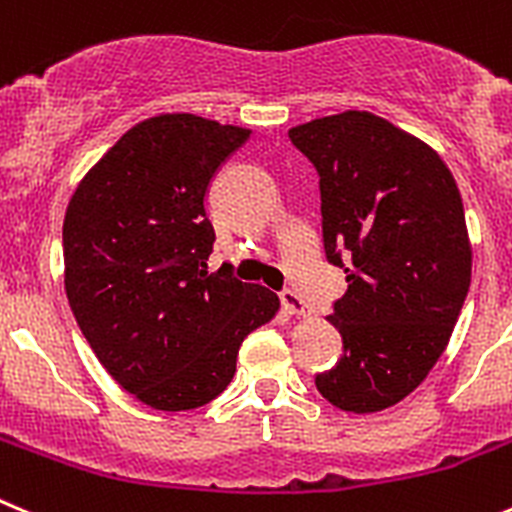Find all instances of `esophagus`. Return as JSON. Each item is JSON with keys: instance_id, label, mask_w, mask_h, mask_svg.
Masks as SVG:
<instances>
[{"instance_id": "esophagus-1", "label": "esophagus", "mask_w": 512, "mask_h": 512, "mask_svg": "<svg viewBox=\"0 0 512 512\" xmlns=\"http://www.w3.org/2000/svg\"><path fill=\"white\" fill-rule=\"evenodd\" d=\"M279 299H281V306H284V309L289 311V314H299V316L309 314V306H306V301L301 299L299 291L284 289L279 294Z\"/></svg>"}]
</instances>
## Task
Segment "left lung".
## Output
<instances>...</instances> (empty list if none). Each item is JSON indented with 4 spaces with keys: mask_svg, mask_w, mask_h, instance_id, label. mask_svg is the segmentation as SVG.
I'll return each mask as SVG.
<instances>
[{
    "mask_svg": "<svg viewBox=\"0 0 512 512\" xmlns=\"http://www.w3.org/2000/svg\"><path fill=\"white\" fill-rule=\"evenodd\" d=\"M319 173L324 256L347 274L332 304L342 357L314 377L347 412L397 405L445 352L470 289L460 191L440 155L372 113L289 130Z\"/></svg>",
    "mask_w": 512,
    "mask_h": 512,
    "instance_id": "left-lung-1",
    "label": "left lung"
}]
</instances>
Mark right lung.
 <instances>
[{
  "mask_svg": "<svg viewBox=\"0 0 512 512\" xmlns=\"http://www.w3.org/2000/svg\"><path fill=\"white\" fill-rule=\"evenodd\" d=\"M251 130L198 115L135 125L85 175L62 228L80 332L130 394L165 412L216 399L243 339L279 309L266 286L208 274L206 196Z\"/></svg>",
  "mask_w": 512,
  "mask_h": 512,
  "instance_id": "obj_1",
  "label": "right lung"
}]
</instances>
